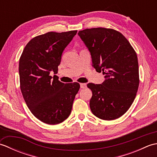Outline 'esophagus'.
<instances>
[{"instance_id":"1","label":"esophagus","mask_w":157,"mask_h":157,"mask_svg":"<svg viewBox=\"0 0 157 157\" xmlns=\"http://www.w3.org/2000/svg\"><path fill=\"white\" fill-rule=\"evenodd\" d=\"M86 87H87V85H86V84H80V88H86Z\"/></svg>"}]
</instances>
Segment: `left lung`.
<instances>
[{
    "label": "left lung",
    "instance_id": "left-lung-1",
    "mask_svg": "<svg viewBox=\"0 0 157 157\" xmlns=\"http://www.w3.org/2000/svg\"><path fill=\"white\" fill-rule=\"evenodd\" d=\"M78 35L90 52L92 66L105 78L102 84L87 85L92 92L91 111L103 120L117 119L128 111L138 92L137 55L125 36L115 29H86Z\"/></svg>",
    "mask_w": 157,
    "mask_h": 157
}]
</instances>
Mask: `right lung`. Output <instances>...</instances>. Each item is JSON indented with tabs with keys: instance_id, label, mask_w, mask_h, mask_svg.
<instances>
[{
	"instance_id": "obj_1",
	"label": "right lung",
	"mask_w": 157,
	"mask_h": 157,
	"mask_svg": "<svg viewBox=\"0 0 157 157\" xmlns=\"http://www.w3.org/2000/svg\"><path fill=\"white\" fill-rule=\"evenodd\" d=\"M77 32H51L36 36L25 46L19 59L23 97L32 114L47 124H58L68 117L80 88L78 83L64 84L50 75L57 73L62 53Z\"/></svg>"
}]
</instances>
